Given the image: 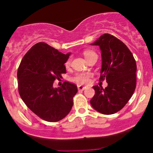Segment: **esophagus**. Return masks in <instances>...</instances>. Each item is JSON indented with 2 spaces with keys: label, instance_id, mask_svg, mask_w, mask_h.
Returning <instances> with one entry per match:
<instances>
[{
  "label": "esophagus",
  "instance_id": "obj_1",
  "mask_svg": "<svg viewBox=\"0 0 153 153\" xmlns=\"http://www.w3.org/2000/svg\"><path fill=\"white\" fill-rule=\"evenodd\" d=\"M85 88H86V87H85V86H83V85H78V91H84Z\"/></svg>",
  "mask_w": 153,
  "mask_h": 153
}]
</instances>
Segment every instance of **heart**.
<instances>
[{
    "label": "heart",
    "mask_w": 153,
    "mask_h": 153,
    "mask_svg": "<svg viewBox=\"0 0 153 153\" xmlns=\"http://www.w3.org/2000/svg\"><path fill=\"white\" fill-rule=\"evenodd\" d=\"M83 55L85 56V58L86 60H89L90 58H93V57H95V56H97L96 53L95 52H93V51H85L83 52ZM70 64V60H68L67 62H66L65 65H68ZM88 77H89V75H86V74H83V73H80V74H77L74 78H73V81L78 82V83H85V82H87L88 80Z\"/></svg>",
    "instance_id": "heart-1"
}]
</instances>
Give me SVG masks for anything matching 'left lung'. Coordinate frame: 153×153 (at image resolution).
<instances>
[{"label":"left lung","mask_w":153,"mask_h":153,"mask_svg":"<svg viewBox=\"0 0 153 153\" xmlns=\"http://www.w3.org/2000/svg\"><path fill=\"white\" fill-rule=\"evenodd\" d=\"M91 45L100 47L102 56L100 80L106 79L108 86L105 89L93 86L95 93L91 104L99 113L111 115L122 109L135 91V60L128 48L110 34L102 35Z\"/></svg>","instance_id":"1"}]
</instances>
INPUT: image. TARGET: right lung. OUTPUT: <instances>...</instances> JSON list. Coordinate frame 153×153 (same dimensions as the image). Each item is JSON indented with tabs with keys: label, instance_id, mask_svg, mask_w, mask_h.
Wrapping results in <instances>:
<instances>
[{
	"label": "right lung",
	"instance_id": "1",
	"mask_svg": "<svg viewBox=\"0 0 153 153\" xmlns=\"http://www.w3.org/2000/svg\"><path fill=\"white\" fill-rule=\"evenodd\" d=\"M71 54L40 42L27 51L18 68L20 96L31 111L48 122L63 119L71 110L78 92L75 84L67 81L60 88L53 86L55 80L66 73L64 64Z\"/></svg>",
	"mask_w": 153,
	"mask_h": 153
}]
</instances>
